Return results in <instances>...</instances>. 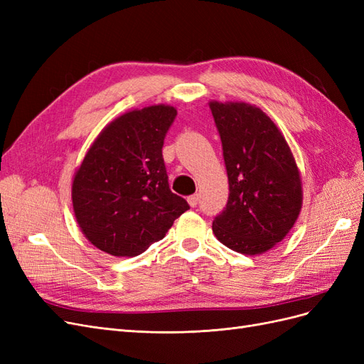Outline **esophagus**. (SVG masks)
I'll list each match as a JSON object with an SVG mask.
<instances>
[{"label": "esophagus", "mask_w": 364, "mask_h": 364, "mask_svg": "<svg viewBox=\"0 0 364 364\" xmlns=\"http://www.w3.org/2000/svg\"><path fill=\"white\" fill-rule=\"evenodd\" d=\"M188 203H190L193 208L199 205V194H193V196H190V197H188Z\"/></svg>", "instance_id": "esophagus-1"}]
</instances>
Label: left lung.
Returning <instances> with one entry per match:
<instances>
[{"label":"left lung","instance_id":"8db88e82","mask_svg":"<svg viewBox=\"0 0 364 364\" xmlns=\"http://www.w3.org/2000/svg\"><path fill=\"white\" fill-rule=\"evenodd\" d=\"M228 171L226 208L213 222L225 246L257 255L279 243L302 206V183L287 141L259 107L209 103Z\"/></svg>","mask_w":364,"mask_h":364}]
</instances>
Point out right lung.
Returning a JSON list of instances; mask_svg holds the SVG:
<instances>
[{
	"mask_svg": "<svg viewBox=\"0 0 364 364\" xmlns=\"http://www.w3.org/2000/svg\"><path fill=\"white\" fill-rule=\"evenodd\" d=\"M171 106L135 109L106 126L77 170L73 206L82 232L114 257H135L162 240L188 202L171 193L164 139Z\"/></svg>",
	"mask_w": 364,
	"mask_h": 364,
	"instance_id": "add662e5",
	"label": "right lung"
}]
</instances>
